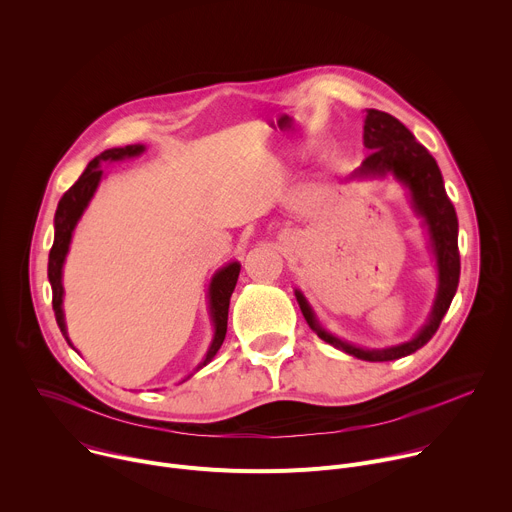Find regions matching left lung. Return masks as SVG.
Masks as SVG:
<instances>
[{
    "label": "left lung",
    "mask_w": 512,
    "mask_h": 512,
    "mask_svg": "<svg viewBox=\"0 0 512 512\" xmlns=\"http://www.w3.org/2000/svg\"><path fill=\"white\" fill-rule=\"evenodd\" d=\"M364 148L371 154L364 158L358 170H354L352 178H375L393 174L411 196V204L415 212L423 218L429 233V245L437 263V294L431 308V314L425 326L417 332V336L409 342L383 348L369 350L354 344H348L330 332H326L310 304L306 302L302 291L296 289V300L300 310L310 324V328L328 344L352 354L360 360L369 362H385L407 356L421 346H425L431 336L437 332L446 316L460 281V251H458V216L452 200L446 194L444 178L433 156L413 137V133L393 115L377 109H367L364 117Z\"/></svg>",
    "instance_id": "left-lung-1"
}]
</instances>
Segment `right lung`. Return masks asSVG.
<instances>
[{
    "mask_svg": "<svg viewBox=\"0 0 512 512\" xmlns=\"http://www.w3.org/2000/svg\"><path fill=\"white\" fill-rule=\"evenodd\" d=\"M145 148L139 143L135 145H125V148H113V150H105L103 154H99L95 160L89 162V166L85 168V172L81 174V178L72 184L64 196L58 202L56 214H54V245L50 249L48 255V279L52 285V308H54V316L58 322V328L62 332V336L68 340L66 334V324H64V312H62V296H64V287H62V265L70 247V239H72V231H75L79 218L83 216L85 208L89 206L101 178H103V170H101V162H117V160H125V158H133L143 154ZM239 271L241 265L237 261L225 265L223 269H218L210 281L208 287V310H210V318L214 324V338L210 342V348L204 356V360L200 362V367H206V364L212 360V356L221 348L225 336H227V320H229V302L235 291L237 279H239ZM72 346V344H70ZM196 369V371H198Z\"/></svg>",
    "mask_w": 512,
    "mask_h": 512,
    "instance_id": "add662e5",
    "label": "right lung"
}]
</instances>
